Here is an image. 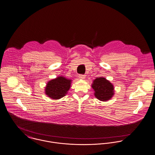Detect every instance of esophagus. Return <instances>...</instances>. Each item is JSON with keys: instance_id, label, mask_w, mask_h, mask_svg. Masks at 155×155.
<instances>
[{"instance_id": "34e87169", "label": "esophagus", "mask_w": 155, "mask_h": 155, "mask_svg": "<svg viewBox=\"0 0 155 155\" xmlns=\"http://www.w3.org/2000/svg\"><path fill=\"white\" fill-rule=\"evenodd\" d=\"M79 78L81 79H83V80H84V79H85V76L83 75V74H81V75H79Z\"/></svg>"}]
</instances>
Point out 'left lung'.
Masks as SVG:
<instances>
[{
  "label": "left lung",
  "mask_w": 155,
  "mask_h": 155,
  "mask_svg": "<svg viewBox=\"0 0 155 155\" xmlns=\"http://www.w3.org/2000/svg\"><path fill=\"white\" fill-rule=\"evenodd\" d=\"M94 96L101 101H107L114 95V87L109 81L103 77L97 78L92 84Z\"/></svg>",
  "instance_id": "obj_1"
}]
</instances>
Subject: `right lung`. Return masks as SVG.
<instances>
[{"label":"right lung","mask_w":155,"mask_h":155,"mask_svg":"<svg viewBox=\"0 0 155 155\" xmlns=\"http://www.w3.org/2000/svg\"><path fill=\"white\" fill-rule=\"evenodd\" d=\"M71 80L62 76L49 81L45 87V95L53 99H59L64 97L70 89Z\"/></svg>","instance_id":"obj_1"}]
</instances>
